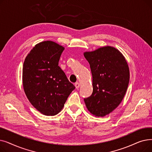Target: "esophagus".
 <instances>
[{
	"label": "esophagus",
	"instance_id": "1",
	"mask_svg": "<svg viewBox=\"0 0 152 152\" xmlns=\"http://www.w3.org/2000/svg\"><path fill=\"white\" fill-rule=\"evenodd\" d=\"M79 86H80V84H79L78 82L75 83V87H76V89H78L79 87Z\"/></svg>",
	"mask_w": 152,
	"mask_h": 152
}]
</instances>
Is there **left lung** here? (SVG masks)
<instances>
[{"label": "left lung", "mask_w": 152, "mask_h": 152, "mask_svg": "<svg viewBox=\"0 0 152 152\" xmlns=\"http://www.w3.org/2000/svg\"><path fill=\"white\" fill-rule=\"evenodd\" d=\"M92 75L93 92L84 99L90 113L105 116L123 100L129 82V69L123 54L110 46L84 53Z\"/></svg>", "instance_id": "8db88e82"}]
</instances>
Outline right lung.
Listing matches in <instances>:
<instances>
[{"mask_svg":"<svg viewBox=\"0 0 152 152\" xmlns=\"http://www.w3.org/2000/svg\"><path fill=\"white\" fill-rule=\"evenodd\" d=\"M64 49L54 42L44 41L33 48L24 61V91L32 105L44 115L58 114L75 89L58 66Z\"/></svg>","mask_w":152,"mask_h":152,"instance_id":"obj_1","label":"right lung"}]
</instances>
